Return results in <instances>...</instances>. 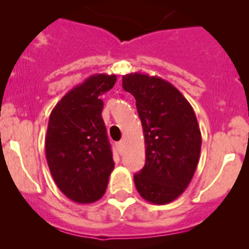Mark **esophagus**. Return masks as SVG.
Returning a JSON list of instances; mask_svg holds the SVG:
<instances>
[{"label":"esophagus","mask_w":249,"mask_h":249,"mask_svg":"<svg viewBox=\"0 0 249 249\" xmlns=\"http://www.w3.org/2000/svg\"><path fill=\"white\" fill-rule=\"evenodd\" d=\"M123 147H124V142H118V145H117V148H118L119 153H122Z\"/></svg>","instance_id":"1"}]
</instances>
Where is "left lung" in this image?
<instances>
[{
    "instance_id": "1",
    "label": "left lung",
    "mask_w": 249,
    "mask_h": 249,
    "mask_svg": "<svg viewBox=\"0 0 249 249\" xmlns=\"http://www.w3.org/2000/svg\"><path fill=\"white\" fill-rule=\"evenodd\" d=\"M123 89L136 99L146 147L134 185L146 201L168 204L186 190L198 166L201 132L196 113L178 89L160 77L127 73Z\"/></svg>"
}]
</instances>
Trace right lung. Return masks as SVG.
<instances>
[{
	"label": "right lung",
	"instance_id": "add662e5",
	"mask_svg": "<svg viewBox=\"0 0 249 249\" xmlns=\"http://www.w3.org/2000/svg\"><path fill=\"white\" fill-rule=\"evenodd\" d=\"M116 75L96 73L71 89L50 113L45 157L61 192L78 204L99 200L115 168L99 96L113 88Z\"/></svg>",
	"mask_w": 249,
	"mask_h": 249
}]
</instances>
